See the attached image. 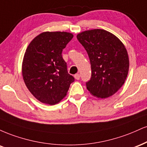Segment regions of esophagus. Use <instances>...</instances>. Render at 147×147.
<instances>
[{
    "label": "esophagus",
    "mask_w": 147,
    "mask_h": 147,
    "mask_svg": "<svg viewBox=\"0 0 147 147\" xmlns=\"http://www.w3.org/2000/svg\"><path fill=\"white\" fill-rule=\"evenodd\" d=\"M74 77H75V78L76 79V80H80V75L79 74H75V76H74Z\"/></svg>",
    "instance_id": "obj_1"
}]
</instances>
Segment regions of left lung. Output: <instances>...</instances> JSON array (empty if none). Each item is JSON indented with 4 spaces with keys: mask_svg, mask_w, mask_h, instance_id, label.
Listing matches in <instances>:
<instances>
[{
    "mask_svg": "<svg viewBox=\"0 0 147 147\" xmlns=\"http://www.w3.org/2000/svg\"><path fill=\"white\" fill-rule=\"evenodd\" d=\"M91 63V76L86 82L88 91L99 98L116 93L125 83L129 71V56L116 36L104 29H92L78 34Z\"/></svg>",
    "mask_w": 147,
    "mask_h": 147,
    "instance_id": "left-lung-1",
    "label": "left lung"
}]
</instances>
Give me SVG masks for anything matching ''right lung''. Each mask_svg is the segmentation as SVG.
<instances>
[{
  "instance_id": "right-lung-1",
  "label": "right lung",
  "mask_w": 147,
  "mask_h": 147,
  "mask_svg": "<svg viewBox=\"0 0 147 147\" xmlns=\"http://www.w3.org/2000/svg\"><path fill=\"white\" fill-rule=\"evenodd\" d=\"M73 37L65 32H43L26 49L22 77L29 91L41 102L50 105L59 102L75 80L68 74L62 56L63 49Z\"/></svg>"
}]
</instances>
